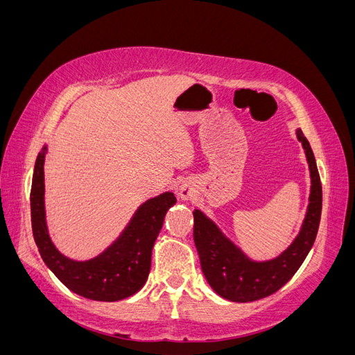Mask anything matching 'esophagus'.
Segmentation results:
<instances>
[{"mask_svg": "<svg viewBox=\"0 0 355 355\" xmlns=\"http://www.w3.org/2000/svg\"><path fill=\"white\" fill-rule=\"evenodd\" d=\"M179 197L182 200H188L192 197V188L188 184H182L179 187Z\"/></svg>", "mask_w": 355, "mask_h": 355, "instance_id": "1", "label": "esophagus"}]
</instances>
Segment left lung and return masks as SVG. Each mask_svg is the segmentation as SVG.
I'll return each mask as SVG.
<instances>
[{"instance_id": "1", "label": "left lung", "mask_w": 355, "mask_h": 355, "mask_svg": "<svg viewBox=\"0 0 355 355\" xmlns=\"http://www.w3.org/2000/svg\"><path fill=\"white\" fill-rule=\"evenodd\" d=\"M309 168L311 189L305 218L293 241L266 261L247 256L201 210H194V243L204 277L210 287L231 302H253L275 293L295 275L313 247L321 216V182L317 163L302 130H296Z\"/></svg>"}]
</instances>
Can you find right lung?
Masks as SVG:
<instances>
[{"mask_svg":"<svg viewBox=\"0 0 355 355\" xmlns=\"http://www.w3.org/2000/svg\"><path fill=\"white\" fill-rule=\"evenodd\" d=\"M47 145L38 153L31 188L32 234L42 261L71 292L92 300L115 302L144 287L151 270L153 247L167 210L175 206L173 192H163L137 207L118 239L87 261L71 259L51 241L46 219L44 161Z\"/></svg>","mask_w":355,"mask_h":355,"instance_id":"right-lung-1","label":"right lung"}]
</instances>
